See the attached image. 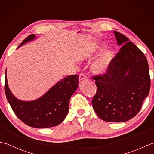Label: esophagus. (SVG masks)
<instances>
[{"label": "esophagus", "mask_w": 154, "mask_h": 154, "mask_svg": "<svg viewBox=\"0 0 154 154\" xmlns=\"http://www.w3.org/2000/svg\"><path fill=\"white\" fill-rule=\"evenodd\" d=\"M87 79V77L86 74H85L83 73H81L79 75V81H84Z\"/></svg>", "instance_id": "1"}]
</instances>
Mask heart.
<instances>
[{
	"label": "heart",
	"mask_w": 154,
	"mask_h": 154,
	"mask_svg": "<svg viewBox=\"0 0 154 154\" xmlns=\"http://www.w3.org/2000/svg\"><path fill=\"white\" fill-rule=\"evenodd\" d=\"M114 57L112 50H106L101 54L99 58L93 63L91 69L94 73L103 75L106 73Z\"/></svg>",
	"instance_id": "obj_1"
}]
</instances>
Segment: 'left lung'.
<instances>
[{
    "label": "left lung",
    "mask_w": 154,
    "mask_h": 154,
    "mask_svg": "<svg viewBox=\"0 0 154 154\" xmlns=\"http://www.w3.org/2000/svg\"><path fill=\"white\" fill-rule=\"evenodd\" d=\"M120 51L106 73L95 75L97 93L92 99L94 110L106 122H122L141 109L150 89L148 61L143 52L125 35L114 31Z\"/></svg>",
    "instance_id": "left-lung-1"
}]
</instances>
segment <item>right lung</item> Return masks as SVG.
I'll use <instances>...</instances> for the list:
<instances>
[{
	"label": "right lung",
	"mask_w": 154,
	"mask_h": 154,
	"mask_svg": "<svg viewBox=\"0 0 154 154\" xmlns=\"http://www.w3.org/2000/svg\"><path fill=\"white\" fill-rule=\"evenodd\" d=\"M34 38V34L28 35L17 48ZM78 84L79 76L70 75L58 81L39 99L22 101L16 99L10 91L5 71V94L12 109L24 124L38 128L55 126L63 122L68 113L70 98L77 89Z\"/></svg>",
	"instance_id": "1"
}]
</instances>
